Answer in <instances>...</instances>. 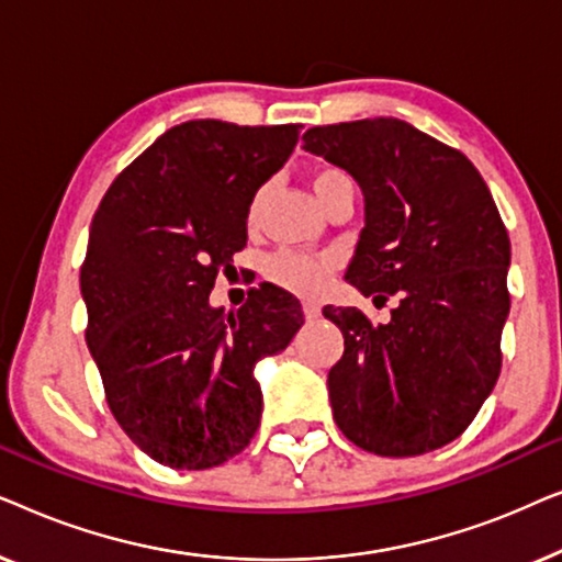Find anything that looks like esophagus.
I'll list each match as a JSON object with an SVG mask.
<instances>
[{"mask_svg":"<svg viewBox=\"0 0 562 562\" xmlns=\"http://www.w3.org/2000/svg\"><path fill=\"white\" fill-rule=\"evenodd\" d=\"M302 312H304V317L310 319V322H312V319H317L319 314H322L319 306H317V304H312V302H304V304H302Z\"/></svg>","mask_w":562,"mask_h":562,"instance_id":"34e87169","label":"esophagus"}]
</instances>
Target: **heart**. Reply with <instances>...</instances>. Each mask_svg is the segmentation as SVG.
Listing matches in <instances>:
<instances>
[{
    "label": "heart",
    "mask_w": 562,
    "mask_h": 562,
    "mask_svg": "<svg viewBox=\"0 0 562 562\" xmlns=\"http://www.w3.org/2000/svg\"><path fill=\"white\" fill-rule=\"evenodd\" d=\"M350 181L340 168L322 166L312 173V191L319 199V204L325 202V196L333 191L337 183ZM260 202H263V191H258L252 196L248 220L256 222L260 212ZM335 271V258L329 256H310V252H294V250H281L266 260V276L279 286L294 291L302 296H317L327 289L329 276Z\"/></svg>",
    "instance_id": "obj_1"
}]
</instances>
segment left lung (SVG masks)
<instances>
[{
    "instance_id": "8db88e82",
    "label": "left lung",
    "mask_w": 562,
    "mask_h": 562,
    "mask_svg": "<svg viewBox=\"0 0 562 562\" xmlns=\"http://www.w3.org/2000/svg\"><path fill=\"white\" fill-rule=\"evenodd\" d=\"M304 150L358 181L366 227L348 279L391 322L325 306L345 352L327 389L337 427L375 456L409 458L463 435L496 386L509 317L512 245L494 196L463 153L409 122L312 127Z\"/></svg>"
}]
</instances>
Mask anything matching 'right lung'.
I'll use <instances>...</instances> for the list:
<instances>
[{"label": "right lung", "instance_id": "add662e5", "mask_svg": "<svg viewBox=\"0 0 562 562\" xmlns=\"http://www.w3.org/2000/svg\"><path fill=\"white\" fill-rule=\"evenodd\" d=\"M296 140L299 125L183 122L114 179L91 220L87 345L114 419L160 465L204 471L248 448L263 412L256 363L304 325L279 286L250 289L229 314L210 304L248 240L252 196Z\"/></svg>", "mask_w": 562, "mask_h": 562}]
</instances>
